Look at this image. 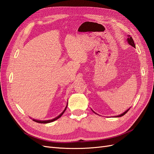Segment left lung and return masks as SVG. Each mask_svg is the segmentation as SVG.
<instances>
[{"label": "left lung", "instance_id": "8db88e82", "mask_svg": "<svg viewBox=\"0 0 154 154\" xmlns=\"http://www.w3.org/2000/svg\"><path fill=\"white\" fill-rule=\"evenodd\" d=\"M127 42H128V43L129 44V45H130L131 46H132V47H134V48H136V45H135V44H134V40H133V39H132V38L131 36H130V35H128V38H127ZM130 108H129V109H128L126 111H125L123 113H122V114H120V115H118V116H116V117H122V116H124L126 113L127 112L130 110ZM93 111V110H92ZM93 112H94V111H93ZM95 114H96V112H94Z\"/></svg>", "mask_w": 154, "mask_h": 154}]
</instances>
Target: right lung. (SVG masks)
<instances>
[{
	"instance_id": "add662e5",
	"label": "right lung",
	"mask_w": 154,
	"mask_h": 154,
	"mask_svg": "<svg viewBox=\"0 0 154 154\" xmlns=\"http://www.w3.org/2000/svg\"><path fill=\"white\" fill-rule=\"evenodd\" d=\"M67 105H66V108H65V109L63 110L61 114H60V115H58V116H57V117H56V118H54V119H49V120H37V119H32V120H33L34 122H35L40 123H51V122H54V121H56V120L58 119V118H60V117H61V116L63 115V114L65 112V111H66V109H67Z\"/></svg>"
}]
</instances>
